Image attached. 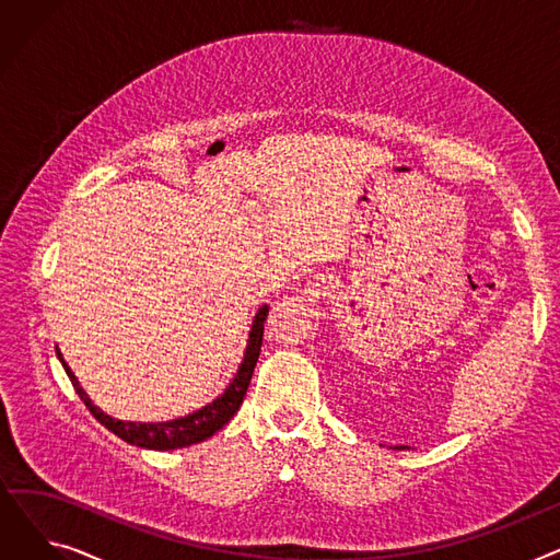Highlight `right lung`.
Segmentation results:
<instances>
[{"instance_id": "right-lung-1", "label": "right lung", "mask_w": 560, "mask_h": 560, "mask_svg": "<svg viewBox=\"0 0 560 560\" xmlns=\"http://www.w3.org/2000/svg\"><path fill=\"white\" fill-rule=\"evenodd\" d=\"M270 306L262 304L252 322V331H249V340H247V349L243 363L238 365V372L231 378V384L224 388V393L213 399L211 404L201 406L195 413H188L184 418L176 420H167V422H125V420H115L110 416H106L102 408H97L91 397L83 393V388L79 386L77 376L72 374V370L68 368V363L63 361L61 351H56V357L61 359L72 386L77 390V395L81 397V401L85 404V408L108 429L113 431L117 438H122L125 443L136 445V447H144V450H159V452H167V450H179V447H190L201 443V440L211 438L213 433H218L235 413L245 399V393L249 388V381L260 354V345H262V329H265V319H268Z\"/></svg>"}]
</instances>
